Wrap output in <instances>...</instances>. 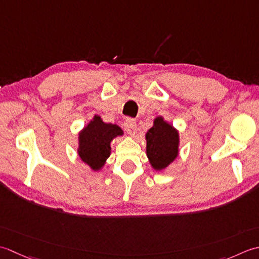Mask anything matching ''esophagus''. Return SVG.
I'll return each instance as SVG.
<instances>
[{
    "label": "esophagus",
    "instance_id": "esophagus-1",
    "mask_svg": "<svg viewBox=\"0 0 259 259\" xmlns=\"http://www.w3.org/2000/svg\"><path fill=\"white\" fill-rule=\"evenodd\" d=\"M124 127L126 131H127V133L131 136H135L136 130H137V124H136V120L134 118H126L124 122Z\"/></svg>",
    "mask_w": 259,
    "mask_h": 259
}]
</instances>
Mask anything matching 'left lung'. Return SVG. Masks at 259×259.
Returning a JSON list of instances; mask_svg holds the SVG:
<instances>
[{
  "label": "left lung",
  "mask_w": 259,
  "mask_h": 259,
  "mask_svg": "<svg viewBox=\"0 0 259 259\" xmlns=\"http://www.w3.org/2000/svg\"><path fill=\"white\" fill-rule=\"evenodd\" d=\"M146 154L152 167L161 171L177 159L179 154L178 131L159 116L145 135Z\"/></svg>",
  "instance_id": "obj_1"
}]
</instances>
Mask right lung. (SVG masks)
Segmentation results:
<instances>
[{"label":"right lung","mask_w":259,"mask_h":259,"mask_svg":"<svg viewBox=\"0 0 259 259\" xmlns=\"http://www.w3.org/2000/svg\"><path fill=\"white\" fill-rule=\"evenodd\" d=\"M120 135H123V131L119 126L104 123L100 116L95 115L79 133V157L92 170H102L110 155V142Z\"/></svg>","instance_id":"right-lung-1"}]
</instances>
